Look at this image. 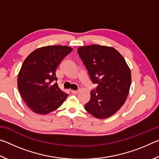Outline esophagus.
<instances>
[{
  "label": "esophagus",
  "instance_id": "esophagus-1",
  "mask_svg": "<svg viewBox=\"0 0 159 159\" xmlns=\"http://www.w3.org/2000/svg\"><path fill=\"white\" fill-rule=\"evenodd\" d=\"M71 93L73 94V95H76V94L79 93V91L78 90H71Z\"/></svg>",
  "mask_w": 159,
  "mask_h": 159
}]
</instances>
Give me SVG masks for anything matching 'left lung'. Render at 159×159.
<instances>
[{
  "label": "left lung",
  "mask_w": 159,
  "mask_h": 159,
  "mask_svg": "<svg viewBox=\"0 0 159 159\" xmlns=\"http://www.w3.org/2000/svg\"><path fill=\"white\" fill-rule=\"evenodd\" d=\"M95 90L85 109L98 118H107L124 104L131 84V73L123 56L111 47L92 45L77 50Z\"/></svg>",
  "instance_id": "8db88e82"
}]
</instances>
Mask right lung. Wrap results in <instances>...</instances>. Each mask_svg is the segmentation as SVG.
Here are the masks:
<instances>
[{
    "label": "right lung",
    "instance_id": "add662e5",
    "mask_svg": "<svg viewBox=\"0 0 159 159\" xmlns=\"http://www.w3.org/2000/svg\"><path fill=\"white\" fill-rule=\"evenodd\" d=\"M72 48L50 45L38 48L24 61L17 78L19 91L34 113L48 114L59 108L66 93L58 87L56 69Z\"/></svg>",
    "mask_w": 159,
    "mask_h": 159
}]
</instances>
